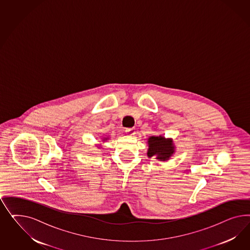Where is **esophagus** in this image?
<instances>
[{
    "label": "esophagus",
    "instance_id": "obj_1",
    "mask_svg": "<svg viewBox=\"0 0 250 250\" xmlns=\"http://www.w3.org/2000/svg\"><path fill=\"white\" fill-rule=\"evenodd\" d=\"M125 133L129 136H134L136 134V128H125Z\"/></svg>",
    "mask_w": 250,
    "mask_h": 250
}]
</instances>
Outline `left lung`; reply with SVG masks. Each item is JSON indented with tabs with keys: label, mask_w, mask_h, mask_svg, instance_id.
Returning <instances> with one entry per match:
<instances>
[{
	"label": "left lung",
	"mask_w": 250,
	"mask_h": 250,
	"mask_svg": "<svg viewBox=\"0 0 250 250\" xmlns=\"http://www.w3.org/2000/svg\"><path fill=\"white\" fill-rule=\"evenodd\" d=\"M148 151L149 158L157 157L159 160H167L173 154L174 146L171 139H165L163 136H151L148 138Z\"/></svg>",
	"instance_id": "left-lung-1"
}]
</instances>
